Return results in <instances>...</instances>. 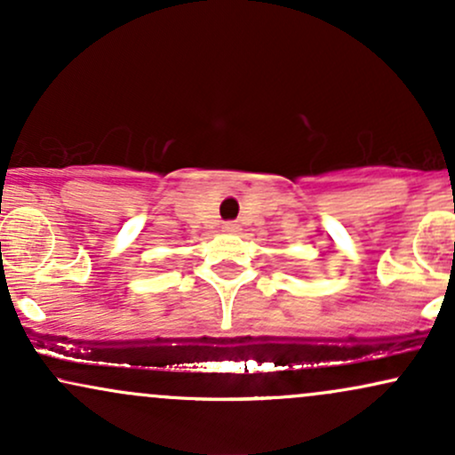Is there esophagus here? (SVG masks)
I'll use <instances>...</instances> for the list:
<instances>
[{
    "mask_svg": "<svg viewBox=\"0 0 455 455\" xmlns=\"http://www.w3.org/2000/svg\"><path fill=\"white\" fill-rule=\"evenodd\" d=\"M237 228H239V227H237V224H235V222H224V224H222V231H224V233H235V231H237Z\"/></svg>",
    "mask_w": 455,
    "mask_h": 455,
    "instance_id": "esophagus-1",
    "label": "esophagus"
}]
</instances>
